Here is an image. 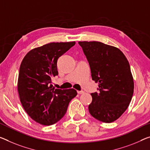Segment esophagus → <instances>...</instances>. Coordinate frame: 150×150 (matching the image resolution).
<instances>
[{"instance_id":"obj_1","label":"esophagus","mask_w":150,"mask_h":150,"mask_svg":"<svg viewBox=\"0 0 150 150\" xmlns=\"http://www.w3.org/2000/svg\"><path fill=\"white\" fill-rule=\"evenodd\" d=\"M77 93H78V94H83V93H84V92L83 91H77Z\"/></svg>"}]
</instances>
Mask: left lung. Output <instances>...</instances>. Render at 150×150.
Masks as SVG:
<instances>
[{
    "label": "left lung",
    "instance_id": "left-lung-1",
    "mask_svg": "<svg viewBox=\"0 0 150 150\" xmlns=\"http://www.w3.org/2000/svg\"><path fill=\"white\" fill-rule=\"evenodd\" d=\"M88 62L98 92L91 93L88 106L97 120L111 123L125 111L132 98L134 83L129 64L118 48L98 41H79Z\"/></svg>",
    "mask_w": 150,
    "mask_h": 150
}]
</instances>
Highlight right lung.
<instances>
[{"instance_id":"add662e5","label":"right lung","mask_w":150,"mask_h":150,"mask_svg":"<svg viewBox=\"0 0 150 150\" xmlns=\"http://www.w3.org/2000/svg\"><path fill=\"white\" fill-rule=\"evenodd\" d=\"M73 42L50 43L31 50L21 64L18 93L29 116L43 125L57 123L67 111L76 90L53 87L52 78L58 75L57 59L75 45Z\"/></svg>"}]
</instances>
